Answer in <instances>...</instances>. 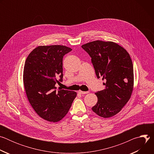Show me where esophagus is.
I'll list each match as a JSON object with an SVG mask.
<instances>
[{"mask_svg":"<svg viewBox=\"0 0 154 154\" xmlns=\"http://www.w3.org/2000/svg\"><path fill=\"white\" fill-rule=\"evenodd\" d=\"M88 93H89L88 91H79V93L82 94H88Z\"/></svg>","mask_w":154,"mask_h":154,"instance_id":"34e87169","label":"esophagus"}]
</instances>
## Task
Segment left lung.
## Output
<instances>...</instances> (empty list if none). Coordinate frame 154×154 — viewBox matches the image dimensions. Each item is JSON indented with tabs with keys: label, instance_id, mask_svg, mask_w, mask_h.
Instances as JSON below:
<instances>
[{
	"label": "left lung",
	"instance_id": "1",
	"mask_svg": "<svg viewBox=\"0 0 154 154\" xmlns=\"http://www.w3.org/2000/svg\"><path fill=\"white\" fill-rule=\"evenodd\" d=\"M91 58L97 79L105 88L97 91L92 110L104 118L118 113L130 99L134 88V67L127 51L112 41H94L82 46Z\"/></svg>",
	"mask_w": 154,
	"mask_h": 154
}]
</instances>
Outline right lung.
<instances>
[{"label": "right lung", "mask_w": 154, "mask_h": 154, "mask_svg": "<svg viewBox=\"0 0 154 154\" xmlns=\"http://www.w3.org/2000/svg\"><path fill=\"white\" fill-rule=\"evenodd\" d=\"M71 51L61 45L41 46L30 52L25 62L23 80L28 100L36 113L49 122L62 119L77 96L76 92L57 91L55 87L63 81V56Z\"/></svg>", "instance_id": "right-lung-1"}]
</instances>
